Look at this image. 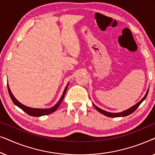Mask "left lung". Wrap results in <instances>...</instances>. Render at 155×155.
<instances>
[{
    "mask_svg": "<svg viewBox=\"0 0 155 155\" xmlns=\"http://www.w3.org/2000/svg\"><path fill=\"white\" fill-rule=\"evenodd\" d=\"M148 92H149V88H148V90L147 91V92H146V94L145 96L143 99H141L140 101H139V102H137L136 104H135L134 106H133L132 107L129 108V109L125 110L124 111H121V112H118V113H111V112H109V111H104V110L100 109V108H99L98 107H97L96 105L92 103L93 106H94L95 109H96L97 111H98L99 113L102 114L103 115H104L106 116H108V117H112V118H116V117H124V116H127L128 115H130L132 113H133L135 110H136L137 108L140 105V104L143 102V101L145 100L146 99V97L147 96V94H148Z\"/></svg>",
    "mask_w": 155,
    "mask_h": 155,
    "instance_id": "1",
    "label": "left lung"
}]
</instances>
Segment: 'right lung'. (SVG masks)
<instances>
[{
	"label": "right lung",
	"instance_id": "right-lung-1",
	"mask_svg": "<svg viewBox=\"0 0 155 155\" xmlns=\"http://www.w3.org/2000/svg\"><path fill=\"white\" fill-rule=\"evenodd\" d=\"M68 84H69V82L67 84V85H66V87H65L64 91H63L62 96H61V97L60 98V99H59V101H58V102H57L56 104L54 106V107L48 108V109H37V108H31V107H27V106L22 104V103H20V101L17 100V99L14 97V95L12 94V93L11 92V90H10L9 85H8V92H9L10 98H11L12 102L15 104V105H16L17 107L20 108L22 111H24L25 113L29 114V116H35V117H38V116L48 115V114H51V113H53V112H54L55 111H56L57 109H58V107L61 104V102H62L63 98H64L65 92H66V90L68 88Z\"/></svg>",
	"mask_w": 155,
	"mask_h": 155
}]
</instances>
